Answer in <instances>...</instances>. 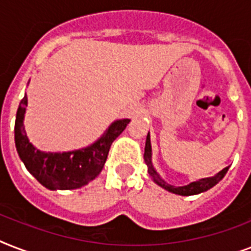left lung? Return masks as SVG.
<instances>
[{
    "mask_svg": "<svg viewBox=\"0 0 251 251\" xmlns=\"http://www.w3.org/2000/svg\"><path fill=\"white\" fill-rule=\"evenodd\" d=\"M145 161L147 167H149V173L150 176L152 177L153 181L159 185V186L164 187L165 190L171 191V193H175V194L178 195H193V194H199L202 191H206L208 189H211L212 186H215L216 183L220 181V179L226 176V173L228 172V168H224L222 172H219L218 175L214 176V177H210V178H203L199 179V181H195V182H191L186 186H173V185H169L164 181V179L160 178V176L157 175L156 171L153 169L152 163H151V142H150V134L147 135V139H146V149H145Z\"/></svg>",
    "mask_w": 251,
    "mask_h": 251,
    "instance_id": "left-lung-1",
    "label": "left lung"
}]
</instances>
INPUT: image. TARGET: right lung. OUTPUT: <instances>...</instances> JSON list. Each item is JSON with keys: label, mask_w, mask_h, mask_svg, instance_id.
I'll use <instances>...</instances> for the list:
<instances>
[{"label": "right lung", "mask_w": 251, "mask_h": 251, "mask_svg": "<svg viewBox=\"0 0 251 251\" xmlns=\"http://www.w3.org/2000/svg\"><path fill=\"white\" fill-rule=\"evenodd\" d=\"M27 106V95L19 102L15 118V147L28 172L50 190H70L84 186L96 177L105 164L110 145L125 130L130 120L113 122L106 133L94 145L78 151L47 153L36 150L25 135L23 117Z\"/></svg>", "instance_id": "obj_1"}]
</instances>
